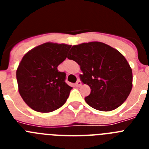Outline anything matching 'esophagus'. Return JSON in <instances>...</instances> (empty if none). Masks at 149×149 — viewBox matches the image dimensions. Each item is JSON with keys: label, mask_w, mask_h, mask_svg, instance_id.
Returning <instances> with one entry per match:
<instances>
[{"label": "esophagus", "mask_w": 149, "mask_h": 149, "mask_svg": "<svg viewBox=\"0 0 149 149\" xmlns=\"http://www.w3.org/2000/svg\"><path fill=\"white\" fill-rule=\"evenodd\" d=\"M81 84H82V83H81V81H77V82L75 83V86H77V87H79V86H81Z\"/></svg>", "instance_id": "1"}]
</instances>
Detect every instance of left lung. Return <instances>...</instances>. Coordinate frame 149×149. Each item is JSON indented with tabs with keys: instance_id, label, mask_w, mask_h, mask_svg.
<instances>
[{
	"instance_id": "obj_1",
	"label": "left lung",
	"mask_w": 149,
	"mask_h": 149,
	"mask_svg": "<svg viewBox=\"0 0 149 149\" xmlns=\"http://www.w3.org/2000/svg\"><path fill=\"white\" fill-rule=\"evenodd\" d=\"M68 59L81 66V81L91 89L85 101L93 108L111 111L127 99L133 86L132 69L119 51L91 42L72 46Z\"/></svg>"
}]
</instances>
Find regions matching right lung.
I'll use <instances>...</instances> for the list:
<instances>
[{
    "label": "right lung",
    "mask_w": 149,
    "mask_h": 149,
    "mask_svg": "<svg viewBox=\"0 0 149 149\" xmlns=\"http://www.w3.org/2000/svg\"><path fill=\"white\" fill-rule=\"evenodd\" d=\"M71 45L46 42L29 51L16 71L18 92L35 111L49 113L65 103L72 87L57 66L66 59Z\"/></svg>",
    "instance_id": "1"
}]
</instances>
